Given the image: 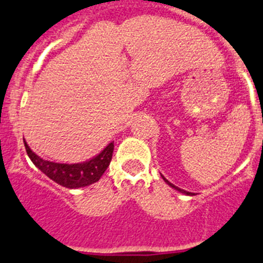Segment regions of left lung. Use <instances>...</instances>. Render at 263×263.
<instances>
[{"label":"left lung","instance_id":"8db88e82","mask_svg":"<svg viewBox=\"0 0 263 263\" xmlns=\"http://www.w3.org/2000/svg\"><path fill=\"white\" fill-rule=\"evenodd\" d=\"M162 178H163V176H162ZM163 180H165V181H166V183H167V184H168V185H170V187H173V188H174V190L179 191V192L184 193V195H188V196H192V195H193V193H191V192H187V191H184V190H180V188L175 187V185H174V184H171V183H170V181H168V180H167V179H165V178H163Z\"/></svg>","mask_w":263,"mask_h":263}]
</instances>
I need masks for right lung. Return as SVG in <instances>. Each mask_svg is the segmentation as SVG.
<instances>
[{"mask_svg": "<svg viewBox=\"0 0 263 263\" xmlns=\"http://www.w3.org/2000/svg\"><path fill=\"white\" fill-rule=\"evenodd\" d=\"M24 146H26L28 157L39 170L43 171L48 178H50L51 180L58 183L62 187L75 190V188L87 187V185H90V184L100 180V178L106 171L107 166L110 165V161H111L114 141L110 143L101 153L93 157L89 161L83 162V163H71V165L43 159L31 151L26 141H24Z\"/></svg>", "mask_w": 263, "mask_h": 263, "instance_id": "right-lung-1", "label": "right lung"}]
</instances>
